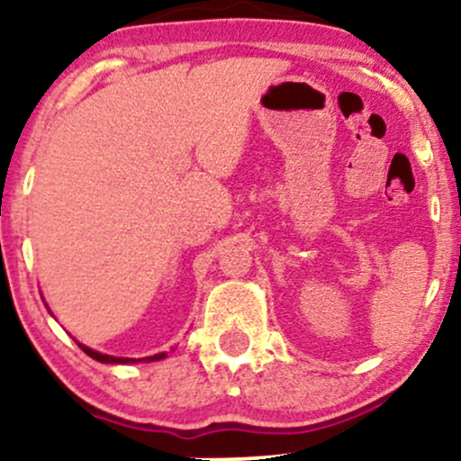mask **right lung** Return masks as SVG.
I'll return each mask as SVG.
<instances>
[{"label":"right lung","instance_id":"obj_1","mask_svg":"<svg viewBox=\"0 0 461 461\" xmlns=\"http://www.w3.org/2000/svg\"><path fill=\"white\" fill-rule=\"evenodd\" d=\"M79 348H82V351L86 353V356H91L93 359H97V362H104V364H130V362H136V359H130V357H113V356H104V353L93 351V348H88V347H84V345H79ZM164 356H167V353H160V356H153V357H149V359L153 362V359H162Z\"/></svg>","mask_w":461,"mask_h":461}]
</instances>
